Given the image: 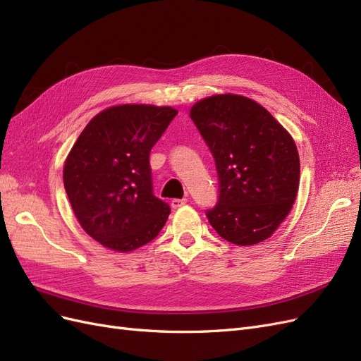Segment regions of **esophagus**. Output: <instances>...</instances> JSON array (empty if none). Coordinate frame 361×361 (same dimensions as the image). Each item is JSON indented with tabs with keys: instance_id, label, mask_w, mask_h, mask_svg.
Masks as SVG:
<instances>
[{
	"instance_id": "1",
	"label": "esophagus",
	"mask_w": 361,
	"mask_h": 361,
	"mask_svg": "<svg viewBox=\"0 0 361 361\" xmlns=\"http://www.w3.org/2000/svg\"><path fill=\"white\" fill-rule=\"evenodd\" d=\"M187 202H188L187 199H173L171 200V207H173V209H178V207L183 206Z\"/></svg>"
}]
</instances>
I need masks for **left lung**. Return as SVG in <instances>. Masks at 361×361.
I'll return each mask as SVG.
<instances>
[{
  "instance_id": "obj_1",
  "label": "left lung",
  "mask_w": 361,
  "mask_h": 361,
  "mask_svg": "<svg viewBox=\"0 0 361 361\" xmlns=\"http://www.w3.org/2000/svg\"><path fill=\"white\" fill-rule=\"evenodd\" d=\"M190 117L220 179V197L207 220L235 245L265 241L297 199L300 157L292 135L267 108L241 94L204 97L191 106Z\"/></svg>"
}]
</instances>
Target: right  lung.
Here are the masks:
<instances>
[{
  "label": "right lung",
  "instance_id": "1",
  "mask_svg": "<svg viewBox=\"0 0 361 361\" xmlns=\"http://www.w3.org/2000/svg\"><path fill=\"white\" fill-rule=\"evenodd\" d=\"M178 110L114 105L96 114L64 161L63 182L84 232L117 253L157 238L170 206L152 192L150 149Z\"/></svg>",
  "mask_w": 361,
  "mask_h": 361
}]
</instances>
